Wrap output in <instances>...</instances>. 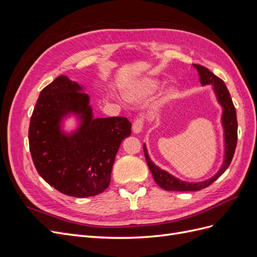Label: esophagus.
Wrapping results in <instances>:
<instances>
[{"label":"esophagus","mask_w":257,"mask_h":257,"mask_svg":"<svg viewBox=\"0 0 257 257\" xmlns=\"http://www.w3.org/2000/svg\"><path fill=\"white\" fill-rule=\"evenodd\" d=\"M143 125H144V120L142 118H138L134 121L133 123V132L135 134H139L143 131Z\"/></svg>","instance_id":"obj_1"}]
</instances>
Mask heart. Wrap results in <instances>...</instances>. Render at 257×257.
Segmentation results:
<instances>
[{
  "mask_svg": "<svg viewBox=\"0 0 257 257\" xmlns=\"http://www.w3.org/2000/svg\"><path fill=\"white\" fill-rule=\"evenodd\" d=\"M160 87V80L155 78H142L131 83L124 89L123 95L127 102L132 104H141L149 98ZM177 94V89L169 87L163 94V99L174 98Z\"/></svg>",
  "mask_w": 257,
  "mask_h": 257,
  "instance_id": "1",
  "label": "heart"
}]
</instances>
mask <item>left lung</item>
Returning a JSON list of instances; mask_svg holds the SVG:
<instances>
[{
    "instance_id": "1",
    "label": "left lung",
    "mask_w": 257,
    "mask_h": 257,
    "mask_svg": "<svg viewBox=\"0 0 257 257\" xmlns=\"http://www.w3.org/2000/svg\"><path fill=\"white\" fill-rule=\"evenodd\" d=\"M193 66L197 69L201 85L211 84L215 93L217 102H219V104L223 107L222 125L224 128V162L219 172L210 179H207V180L200 182H185L172 176L167 172H165V170H163L159 166L155 165L151 161L149 154H148L146 145H144L145 158L148 166H149L150 172L153 176L154 181L157 182L158 185L161 186L162 189H164L166 191H199L207 188L210 184H212L217 178L222 176L225 170L228 168L236 150L238 128L237 114L226 84H225L224 81L220 79L219 77H216L213 73L210 72L207 67L198 64H193Z\"/></svg>"
}]
</instances>
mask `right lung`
I'll return each mask as SVG.
<instances>
[{
  "mask_svg": "<svg viewBox=\"0 0 257 257\" xmlns=\"http://www.w3.org/2000/svg\"><path fill=\"white\" fill-rule=\"evenodd\" d=\"M71 114L80 126L68 135L61 123ZM131 127L124 116L93 118L83 87L61 75L42 90L31 116L29 145L37 173L65 195H97L109 186L116 152Z\"/></svg>",
  "mask_w": 257,
  "mask_h": 257,
  "instance_id": "right-lung-1",
  "label": "right lung"
}]
</instances>
